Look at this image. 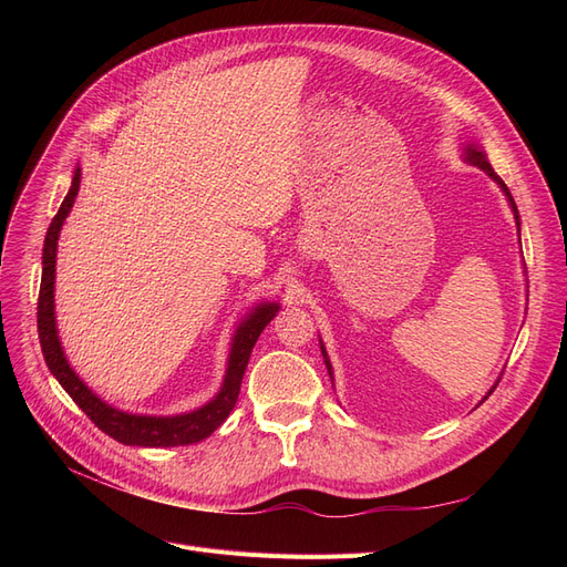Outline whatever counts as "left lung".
I'll return each mask as SVG.
<instances>
[{"instance_id": "obj_1", "label": "left lung", "mask_w": 567, "mask_h": 567, "mask_svg": "<svg viewBox=\"0 0 567 567\" xmlns=\"http://www.w3.org/2000/svg\"><path fill=\"white\" fill-rule=\"evenodd\" d=\"M463 161L466 163H471V165H475V167H480L483 169V173L487 175V177H492L496 184H499V188L504 192V196H506V200H508V205H511V213H513V219H516V227H518V236H520V215H518V208H516V200H513V196H511V192H508V186L504 184V179L494 173V167L489 165V161H487V153H485V148L480 146V144H466L463 146ZM319 346H321V357H323V364H326V369H329V375H331V383H333V367H331V359H329V354H326V348H323V342L319 340ZM499 383V381H496ZM496 383L492 385V390L496 388ZM492 390L487 392V394H492ZM487 394L483 400H487Z\"/></svg>"}]
</instances>
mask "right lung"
Segmentation results:
<instances>
[{
  "label": "right lung",
  "instance_id": "add662e5",
  "mask_svg": "<svg viewBox=\"0 0 567 567\" xmlns=\"http://www.w3.org/2000/svg\"><path fill=\"white\" fill-rule=\"evenodd\" d=\"M80 165L73 169L71 188L61 203L59 213L54 215L44 238L42 250V284H40V300H38V331H40V346L44 362L49 371L61 388L71 394L73 402L87 414L99 431H104L113 440L132 444V447H182V444H194L205 437H210L217 427L227 421L231 409L238 400V390H241L244 373L248 367L250 352L255 348L257 338L265 331V326L277 317L279 302H260L244 317V321L236 326L231 348L227 357V371L225 381H221L219 392L210 402L194 411H184L175 416H146V414H130V411L115 409L109 402L92 392L80 375L68 364L65 352L61 348V338L56 329V312H54V284H56V248L59 236L65 217L71 215L73 203L80 192Z\"/></svg>",
  "mask_w": 567,
  "mask_h": 567
}]
</instances>
